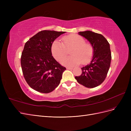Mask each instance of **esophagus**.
I'll use <instances>...</instances> for the list:
<instances>
[{
	"label": "esophagus",
	"mask_w": 131,
	"mask_h": 131,
	"mask_svg": "<svg viewBox=\"0 0 131 131\" xmlns=\"http://www.w3.org/2000/svg\"><path fill=\"white\" fill-rule=\"evenodd\" d=\"M67 69L72 70V69H73V67H67Z\"/></svg>",
	"instance_id": "obj_1"
}]
</instances>
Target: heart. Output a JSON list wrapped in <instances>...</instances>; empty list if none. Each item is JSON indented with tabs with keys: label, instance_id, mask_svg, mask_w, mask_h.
Segmentation results:
<instances>
[{
	"label": "heart",
	"instance_id": "1",
	"mask_svg": "<svg viewBox=\"0 0 131 131\" xmlns=\"http://www.w3.org/2000/svg\"><path fill=\"white\" fill-rule=\"evenodd\" d=\"M63 42L54 40L51 45V52L53 57L58 61L68 53L67 49L72 48L70 53L72 55L62 60L61 63L63 66L73 67L80 63L86 64L89 62L93 55V47L81 36L76 34L67 35L62 38Z\"/></svg>",
	"mask_w": 131,
	"mask_h": 131
}]
</instances>
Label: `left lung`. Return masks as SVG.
<instances>
[{
	"mask_svg": "<svg viewBox=\"0 0 131 131\" xmlns=\"http://www.w3.org/2000/svg\"><path fill=\"white\" fill-rule=\"evenodd\" d=\"M79 34L86 38L93 47V55L89 64L81 68L82 74L75 78L79 84L93 88L104 81L109 71L112 54L110 44L102 34L87 30Z\"/></svg>",
	"mask_w": 131,
	"mask_h": 131,
	"instance_id": "1",
	"label": "left lung"
}]
</instances>
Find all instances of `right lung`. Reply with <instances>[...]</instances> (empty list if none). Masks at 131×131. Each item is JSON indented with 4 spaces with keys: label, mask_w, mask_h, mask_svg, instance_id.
<instances>
[{
    "label": "right lung",
    "mask_w": 131,
    "mask_h": 131,
    "mask_svg": "<svg viewBox=\"0 0 131 131\" xmlns=\"http://www.w3.org/2000/svg\"><path fill=\"white\" fill-rule=\"evenodd\" d=\"M65 31L42 30L25 45L21 58L23 76L31 88L39 92L53 91L61 82L66 69L52 56L51 45Z\"/></svg>",
    "instance_id": "1"
}]
</instances>
